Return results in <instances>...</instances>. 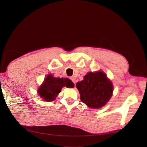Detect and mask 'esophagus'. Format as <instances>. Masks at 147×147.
<instances>
[{"label":"esophagus","mask_w":147,"mask_h":147,"mask_svg":"<svg viewBox=\"0 0 147 147\" xmlns=\"http://www.w3.org/2000/svg\"><path fill=\"white\" fill-rule=\"evenodd\" d=\"M70 79L71 80H72L74 83H75V82H76V80H75V78L74 77H71L70 78Z\"/></svg>","instance_id":"1"}]
</instances>
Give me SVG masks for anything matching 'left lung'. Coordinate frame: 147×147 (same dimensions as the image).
Masks as SVG:
<instances>
[{
    "instance_id": "1",
    "label": "left lung",
    "mask_w": 147,
    "mask_h": 147,
    "mask_svg": "<svg viewBox=\"0 0 147 147\" xmlns=\"http://www.w3.org/2000/svg\"><path fill=\"white\" fill-rule=\"evenodd\" d=\"M76 87L82 102L92 109L102 107L112 96L113 84L102 71L88 73Z\"/></svg>"
}]
</instances>
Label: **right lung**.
Listing matches in <instances>:
<instances>
[{
  "label": "right lung",
  "instance_id": "obj_1",
  "mask_svg": "<svg viewBox=\"0 0 147 147\" xmlns=\"http://www.w3.org/2000/svg\"><path fill=\"white\" fill-rule=\"evenodd\" d=\"M64 86L74 88V84L69 78H55L52 75H48L37 92L44 101L50 102L56 99Z\"/></svg>",
  "mask_w": 147,
  "mask_h": 147
}]
</instances>
